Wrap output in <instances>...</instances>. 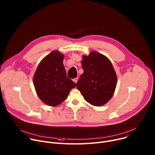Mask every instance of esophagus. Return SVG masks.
I'll list each match as a JSON object with an SVG mask.
<instances>
[{"label":"esophagus","mask_w":155,"mask_h":155,"mask_svg":"<svg viewBox=\"0 0 155 155\" xmlns=\"http://www.w3.org/2000/svg\"><path fill=\"white\" fill-rule=\"evenodd\" d=\"M73 81H74L75 83H77V81H78V78H74V79H73Z\"/></svg>","instance_id":"esophagus-1"}]
</instances>
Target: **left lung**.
Wrapping results in <instances>:
<instances>
[{
	"label": "left lung",
	"mask_w": 155,
	"mask_h": 155,
	"mask_svg": "<svg viewBox=\"0 0 155 155\" xmlns=\"http://www.w3.org/2000/svg\"><path fill=\"white\" fill-rule=\"evenodd\" d=\"M81 64L84 72L77 83V89L88 103L97 107L104 105L112 97L117 84L111 61L93 51L83 56Z\"/></svg>",
	"instance_id": "1"
}]
</instances>
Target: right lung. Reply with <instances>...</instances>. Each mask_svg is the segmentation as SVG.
Returning <instances> with one entry per match:
<instances>
[{
	"label": "right lung",
	"mask_w": 155,
	"mask_h": 155,
	"mask_svg": "<svg viewBox=\"0 0 155 155\" xmlns=\"http://www.w3.org/2000/svg\"><path fill=\"white\" fill-rule=\"evenodd\" d=\"M64 54L53 51L38 64L33 81L40 99L45 104L55 107L67 99L75 83L66 76Z\"/></svg>",
	"instance_id": "add662e5"
}]
</instances>
